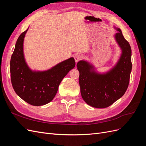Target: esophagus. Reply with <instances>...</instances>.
<instances>
[{
  "label": "esophagus",
  "mask_w": 146,
  "mask_h": 146,
  "mask_svg": "<svg viewBox=\"0 0 146 146\" xmlns=\"http://www.w3.org/2000/svg\"><path fill=\"white\" fill-rule=\"evenodd\" d=\"M83 55L80 54H76L74 55V58H75V60H76V63L78 62V61L82 60L83 58Z\"/></svg>",
  "instance_id": "34e87169"
}]
</instances>
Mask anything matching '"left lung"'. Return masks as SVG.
I'll return each mask as SVG.
<instances>
[{
    "label": "left lung",
    "mask_w": 146,
    "mask_h": 146,
    "mask_svg": "<svg viewBox=\"0 0 146 146\" xmlns=\"http://www.w3.org/2000/svg\"><path fill=\"white\" fill-rule=\"evenodd\" d=\"M117 30L115 39L122 49V54L111 70L101 74L97 73L87 61L82 60L77 64L82 97L92 107H109L125 94L129 86L132 68L131 47L121 29Z\"/></svg>",
    "instance_id": "1"
}]
</instances>
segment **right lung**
<instances>
[{
  "label": "right lung",
  "mask_w": 146,
  "mask_h": 146,
  "mask_svg": "<svg viewBox=\"0 0 146 146\" xmlns=\"http://www.w3.org/2000/svg\"><path fill=\"white\" fill-rule=\"evenodd\" d=\"M27 30L19 36L11 55V80L13 89L22 99L32 105L41 106L54 98L61 80L75 67L76 62L72 57L46 71H32L25 62L23 52Z\"/></svg>",
  "instance_id": "right-lung-1"
}]
</instances>
